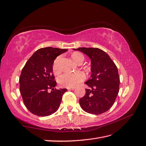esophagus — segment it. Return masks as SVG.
<instances>
[{"mask_svg": "<svg viewBox=\"0 0 146 146\" xmlns=\"http://www.w3.org/2000/svg\"><path fill=\"white\" fill-rule=\"evenodd\" d=\"M67 90H74V88H68Z\"/></svg>", "mask_w": 146, "mask_h": 146, "instance_id": "obj_1", "label": "esophagus"}]
</instances>
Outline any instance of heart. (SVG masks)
I'll use <instances>...</instances> for the list:
<instances>
[{"instance_id":"heart-1","label":"heart","mask_w":146,"mask_h":146,"mask_svg":"<svg viewBox=\"0 0 146 146\" xmlns=\"http://www.w3.org/2000/svg\"><path fill=\"white\" fill-rule=\"evenodd\" d=\"M72 58L74 62L79 63L80 61L84 60V56L80 52H74L72 55ZM60 56L56 57L53 63V72L58 74L60 72L59 68V61ZM85 74L82 72H66L60 75L58 78V83L61 86L66 88H73L82 82L85 79Z\"/></svg>"}]
</instances>
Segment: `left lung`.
<instances>
[{"label": "left lung", "instance_id": "1", "mask_svg": "<svg viewBox=\"0 0 146 146\" xmlns=\"http://www.w3.org/2000/svg\"><path fill=\"white\" fill-rule=\"evenodd\" d=\"M91 61V75L85 84L90 89L80 100L81 108L86 113L100 114L109 110L119 90V76L116 65L110 56L98 48H78Z\"/></svg>", "mask_w": 146, "mask_h": 146}]
</instances>
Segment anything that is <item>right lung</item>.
<instances>
[{
    "instance_id": "obj_1",
    "label": "right lung",
    "mask_w": 146,
    "mask_h": 146,
    "mask_svg": "<svg viewBox=\"0 0 146 146\" xmlns=\"http://www.w3.org/2000/svg\"><path fill=\"white\" fill-rule=\"evenodd\" d=\"M67 49L40 48L25 63L19 78L20 91L26 108L38 116H48L57 111L67 90H56L53 63ZM52 90L50 93L48 90Z\"/></svg>"
}]
</instances>
